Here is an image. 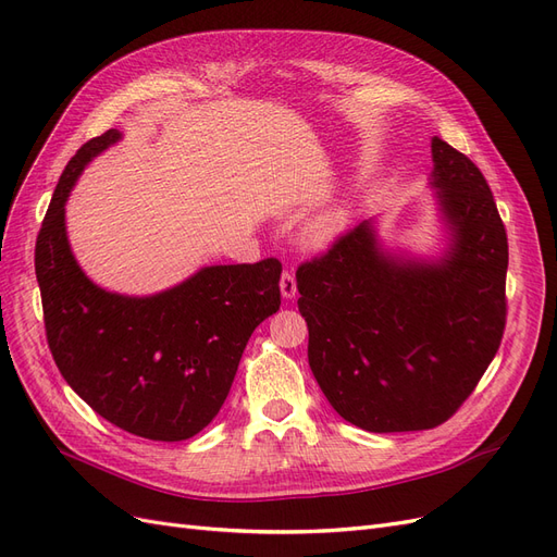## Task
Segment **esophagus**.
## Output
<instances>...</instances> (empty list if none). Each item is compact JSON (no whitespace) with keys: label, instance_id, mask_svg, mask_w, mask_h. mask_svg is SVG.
I'll list each match as a JSON object with an SVG mask.
<instances>
[{"label":"esophagus","instance_id":"34e87169","mask_svg":"<svg viewBox=\"0 0 557 557\" xmlns=\"http://www.w3.org/2000/svg\"><path fill=\"white\" fill-rule=\"evenodd\" d=\"M281 295H283V299H293L297 295V283H295L293 272H283V276H281Z\"/></svg>","mask_w":557,"mask_h":557}]
</instances>
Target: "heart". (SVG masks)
Listing matches in <instances>:
<instances>
[{
	"label": "heart",
	"instance_id": "b5f03b06",
	"mask_svg": "<svg viewBox=\"0 0 557 557\" xmlns=\"http://www.w3.org/2000/svg\"><path fill=\"white\" fill-rule=\"evenodd\" d=\"M348 215L342 207H332L320 211L318 215H313L311 221L305 227V239L311 246H323L330 244L336 234H339L346 227Z\"/></svg>",
	"mask_w": 557,
	"mask_h": 557
}]
</instances>
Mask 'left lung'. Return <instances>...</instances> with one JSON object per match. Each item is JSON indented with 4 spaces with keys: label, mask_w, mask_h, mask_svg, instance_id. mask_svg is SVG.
<instances>
[{
    "label": "left lung",
    "mask_w": 557,
    "mask_h": 557,
    "mask_svg": "<svg viewBox=\"0 0 557 557\" xmlns=\"http://www.w3.org/2000/svg\"><path fill=\"white\" fill-rule=\"evenodd\" d=\"M448 248L385 250L362 221L297 269L309 367L332 409L367 432L442 425L471 395L507 323V230L479 166L432 137Z\"/></svg>",
    "instance_id": "8db88e82"
}]
</instances>
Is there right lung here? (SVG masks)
<instances>
[{
  "mask_svg": "<svg viewBox=\"0 0 557 557\" xmlns=\"http://www.w3.org/2000/svg\"><path fill=\"white\" fill-rule=\"evenodd\" d=\"M117 129L64 166L37 237L35 269L48 348L72 391L115 428L183 442L221 411L244 348L281 307V262L213 264L146 297L109 293L78 267L64 205L86 164L121 141Z\"/></svg>",
  "mask_w": 557,
  "mask_h": 557,
  "instance_id": "obj_1",
  "label": "right lung"
}]
</instances>
